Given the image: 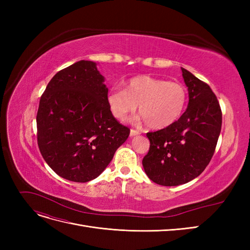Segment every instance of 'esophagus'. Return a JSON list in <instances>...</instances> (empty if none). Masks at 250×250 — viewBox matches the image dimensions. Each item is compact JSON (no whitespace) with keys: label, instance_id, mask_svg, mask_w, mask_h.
Here are the masks:
<instances>
[{"label":"esophagus","instance_id":"esophagus-1","mask_svg":"<svg viewBox=\"0 0 250 250\" xmlns=\"http://www.w3.org/2000/svg\"><path fill=\"white\" fill-rule=\"evenodd\" d=\"M139 134H141V132L138 131V130H134V129H131V130H130V137H131V138H132V137H135V135H139Z\"/></svg>","mask_w":250,"mask_h":250}]
</instances>
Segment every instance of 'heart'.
Segmentation results:
<instances>
[{
  "label": "heart",
  "mask_w": 250,
  "mask_h": 250,
  "mask_svg": "<svg viewBox=\"0 0 250 250\" xmlns=\"http://www.w3.org/2000/svg\"><path fill=\"white\" fill-rule=\"evenodd\" d=\"M188 92L177 81H165L148 75H139L127 80L125 88L113 87L107 94L111 115L125 121L139 106L138 122H146L152 129L172 125L185 110Z\"/></svg>",
  "instance_id": "heart-1"
}]
</instances>
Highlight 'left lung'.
Returning a JSON list of instances; mask_svg holds the SVG:
<instances>
[{"label":"left lung","instance_id":"8db88e82","mask_svg":"<svg viewBox=\"0 0 250 250\" xmlns=\"http://www.w3.org/2000/svg\"><path fill=\"white\" fill-rule=\"evenodd\" d=\"M181 72L188 92L187 110L172 125L147 133L150 148L143 158L147 176L166 187L200 175L214 155L222 125L220 105L211 88L184 67Z\"/></svg>","mask_w":250,"mask_h":250}]
</instances>
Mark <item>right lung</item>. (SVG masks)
<instances>
[{"instance_id": "add662e5", "label": "right lung", "mask_w": 250, "mask_h": 250, "mask_svg": "<svg viewBox=\"0 0 250 250\" xmlns=\"http://www.w3.org/2000/svg\"><path fill=\"white\" fill-rule=\"evenodd\" d=\"M103 82L96 62L80 60L59 71L42 95L37 143L43 160L64 179L97 178L129 137V128L111 115Z\"/></svg>"}]
</instances>
